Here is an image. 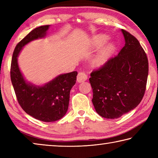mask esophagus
I'll list each match as a JSON object with an SVG mask.
<instances>
[{
  "label": "esophagus",
  "instance_id": "obj_1",
  "mask_svg": "<svg viewBox=\"0 0 158 158\" xmlns=\"http://www.w3.org/2000/svg\"><path fill=\"white\" fill-rule=\"evenodd\" d=\"M77 81L79 83L86 81V79H88L87 74H85L84 72H80V73H79L78 75H77Z\"/></svg>",
  "mask_w": 158,
  "mask_h": 158
}]
</instances>
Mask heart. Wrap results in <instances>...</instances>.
<instances>
[{
	"label": "heart",
	"mask_w": 158,
	"mask_h": 158,
	"mask_svg": "<svg viewBox=\"0 0 158 158\" xmlns=\"http://www.w3.org/2000/svg\"><path fill=\"white\" fill-rule=\"evenodd\" d=\"M108 40V36L105 34H100L95 35L92 39V44L95 47H100ZM114 49V45L111 42H109L102 47L95 56L94 61L97 64H102L106 60Z\"/></svg>",
	"instance_id": "heart-1"
}]
</instances>
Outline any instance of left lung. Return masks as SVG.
<instances>
[{"label": "left lung", "instance_id": "obj_1", "mask_svg": "<svg viewBox=\"0 0 158 158\" xmlns=\"http://www.w3.org/2000/svg\"><path fill=\"white\" fill-rule=\"evenodd\" d=\"M125 44L118 54L90 74L92 102L102 117L114 119L132 110L145 93L148 61L139 42L122 29Z\"/></svg>", "mask_w": 158, "mask_h": 158}]
</instances>
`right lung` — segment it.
I'll list each match as a JSON object with an SVG mask.
<instances>
[{"mask_svg": "<svg viewBox=\"0 0 158 158\" xmlns=\"http://www.w3.org/2000/svg\"><path fill=\"white\" fill-rule=\"evenodd\" d=\"M49 25L42 26L31 31L19 42L14 50L10 77L16 97L26 114L39 121L53 122L65 116L68 109L69 93L75 84L77 72L60 74L42 86L27 83L17 63L21 50L28 42L46 35Z\"/></svg>", "mask_w": 158, "mask_h": 158, "instance_id": "obj_1", "label": "right lung"}]
</instances>
